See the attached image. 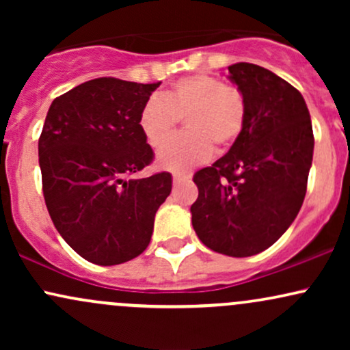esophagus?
Listing matches in <instances>:
<instances>
[{
	"mask_svg": "<svg viewBox=\"0 0 350 350\" xmlns=\"http://www.w3.org/2000/svg\"><path fill=\"white\" fill-rule=\"evenodd\" d=\"M191 178H189V176H183V174H174L172 176V183L176 184V186H178V184H183V183H186V180H189Z\"/></svg>",
	"mask_w": 350,
	"mask_h": 350,
	"instance_id": "esophagus-1",
	"label": "esophagus"
}]
</instances>
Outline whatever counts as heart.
Masks as SVG:
<instances>
[{
    "label": "heart",
    "instance_id": "b5f03b06",
    "mask_svg": "<svg viewBox=\"0 0 350 350\" xmlns=\"http://www.w3.org/2000/svg\"><path fill=\"white\" fill-rule=\"evenodd\" d=\"M185 120L187 135L165 143ZM245 126V98L232 83L214 75H191L178 80L163 98L152 97L139 111V130L158 154V166L186 172L204 163L217 150L230 148Z\"/></svg>",
    "mask_w": 350,
    "mask_h": 350
}]
</instances>
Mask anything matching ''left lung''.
<instances>
[{
	"instance_id": "1",
	"label": "left lung",
	"mask_w": 350,
	"mask_h": 350,
	"mask_svg": "<svg viewBox=\"0 0 350 350\" xmlns=\"http://www.w3.org/2000/svg\"><path fill=\"white\" fill-rule=\"evenodd\" d=\"M245 98V126L226 156L194 174L191 206L199 240L217 253L267 250L298 215L306 196L314 136L303 95L255 64L228 67Z\"/></svg>"
}]
</instances>
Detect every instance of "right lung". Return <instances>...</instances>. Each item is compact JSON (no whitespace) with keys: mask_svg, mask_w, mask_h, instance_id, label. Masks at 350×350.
Segmentation results:
<instances>
[{"mask_svg":"<svg viewBox=\"0 0 350 350\" xmlns=\"http://www.w3.org/2000/svg\"><path fill=\"white\" fill-rule=\"evenodd\" d=\"M159 83L100 77L51 103L39 138L47 211L67 243L102 267L130 262L150 245L170 172L126 179L154 158L139 111Z\"/></svg>","mask_w":350,"mask_h":350,"instance_id":"right-lung-1","label":"right lung"}]
</instances>
